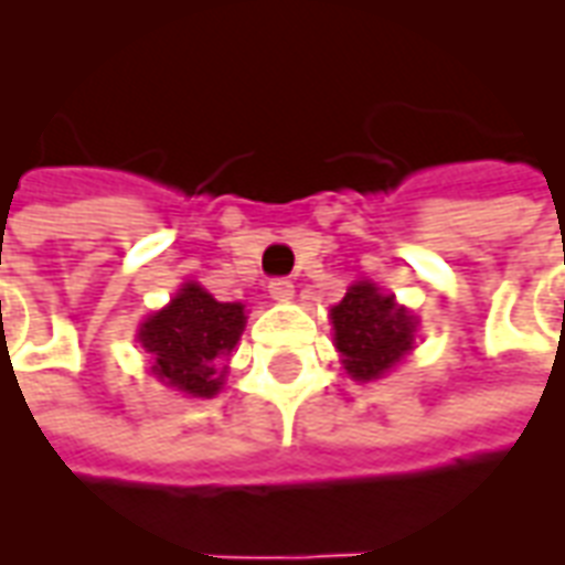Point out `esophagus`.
<instances>
[{
  "label": "esophagus",
  "instance_id": "34e87169",
  "mask_svg": "<svg viewBox=\"0 0 565 565\" xmlns=\"http://www.w3.org/2000/svg\"><path fill=\"white\" fill-rule=\"evenodd\" d=\"M267 295L274 300H279V303H288V300L295 298V282L286 277H274L267 282Z\"/></svg>",
  "mask_w": 565,
  "mask_h": 565
}]
</instances>
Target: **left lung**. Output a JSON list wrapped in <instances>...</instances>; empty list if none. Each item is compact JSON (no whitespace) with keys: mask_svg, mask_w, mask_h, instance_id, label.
Listing matches in <instances>:
<instances>
[{"mask_svg":"<svg viewBox=\"0 0 565 565\" xmlns=\"http://www.w3.org/2000/svg\"><path fill=\"white\" fill-rule=\"evenodd\" d=\"M330 318L351 379H381L414 348V316L396 307L390 295H379L372 282L348 288Z\"/></svg>","mask_w":565,"mask_h":565,"instance_id":"8db88e82","label":"left lung"}]
</instances>
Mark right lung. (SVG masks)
<instances>
[{
	"mask_svg": "<svg viewBox=\"0 0 565 565\" xmlns=\"http://www.w3.org/2000/svg\"><path fill=\"white\" fill-rule=\"evenodd\" d=\"M244 330V307L220 303L196 282H186L167 309L139 330V342L154 358V375L190 396H214L223 363Z\"/></svg>",
	"mask_w": 565,
	"mask_h": 565,
	"instance_id": "obj_1",
	"label": "right lung"
}]
</instances>
